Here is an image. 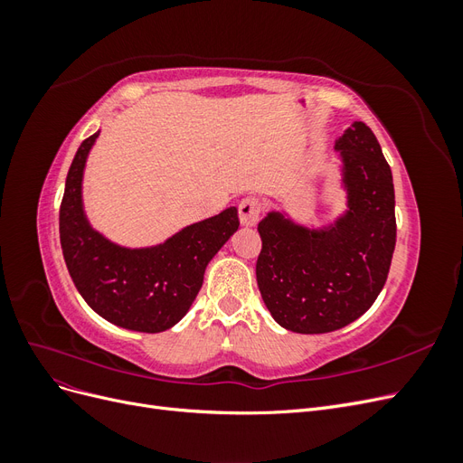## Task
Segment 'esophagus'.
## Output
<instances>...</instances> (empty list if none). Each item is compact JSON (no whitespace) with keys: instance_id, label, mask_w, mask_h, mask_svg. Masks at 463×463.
I'll use <instances>...</instances> for the list:
<instances>
[{"instance_id":"esophagus-1","label":"esophagus","mask_w":463,"mask_h":463,"mask_svg":"<svg viewBox=\"0 0 463 463\" xmlns=\"http://www.w3.org/2000/svg\"><path fill=\"white\" fill-rule=\"evenodd\" d=\"M237 208H240V220L243 226H255L262 214V203L257 197H245Z\"/></svg>"}]
</instances>
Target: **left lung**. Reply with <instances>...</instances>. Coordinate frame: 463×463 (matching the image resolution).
I'll return each mask as SVG.
<instances>
[{"label": "left lung", "instance_id": "8db88e82", "mask_svg": "<svg viewBox=\"0 0 463 463\" xmlns=\"http://www.w3.org/2000/svg\"><path fill=\"white\" fill-rule=\"evenodd\" d=\"M344 160L347 214L315 232L270 213L260 223L257 284L279 326L326 334L365 313L384 288L396 247L394 184L363 121L335 141Z\"/></svg>", "mask_w": 463, "mask_h": 463}]
</instances>
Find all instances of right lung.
Instances as JSON below:
<instances>
[{"label": "right lung", "mask_w": 463, "mask_h": 463, "mask_svg": "<svg viewBox=\"0 0 463 463\" xmlns=\"http://www.w3.org/2000/svg\"><path fill=\"white\" fill-rule=\"evenodd\" d=\"M98 133L80 143L67 172L60 241L67 270L92 309L135 332H164L185 317L220 247L240 228L237 208L181 230L150 249H123L96 233L82 213L80 181Z\"/></svg>", "instance_id": "add662e5"}]
</instances>
